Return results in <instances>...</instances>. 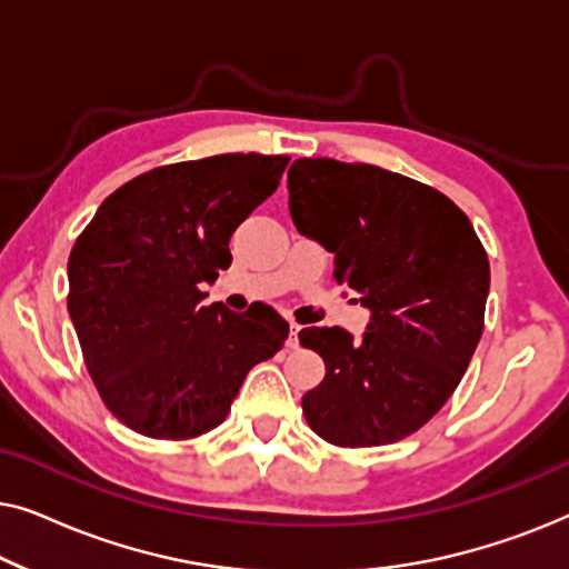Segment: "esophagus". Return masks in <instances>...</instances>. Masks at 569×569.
<instances>
[{"instance_id":"34e87169","label":"esophagus","mask_w":569,"mask_h":569,"mask_svg":"<svg viewBox=\"0 0 569 569\" xmlns=\"http://www.w3.org/2000/svg\"><path fill=\"white\" fill-rule=\"evenodd\" d=\"M298 333H300V326L298 323H290V333H287V347L290 349H298Z\"/></svg>"}]
</instances>
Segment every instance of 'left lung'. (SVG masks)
<instances>
[{
  "instance_id": "obj_1",
  "label": "left lung",
  "mask_w": 569,
  "mask_h": 569,
  "mask_svg": "<svg viewBox=\"0 0 569 569\" xmlns=\"http://www.w3.org/2000/svg\"><path fill=\"white\" fill-rule=\"evenodd\" d=\"M287 189L295 228L333 253V277L372 310L362 341L339 326L298 333L326 362L302 415L339 448L403 440L442 409L479 345L485 246L446 193L378 166L302 158Z\"/></svg>"
}]
</instances>
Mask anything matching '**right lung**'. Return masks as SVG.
<instances>
[{
    "mask_svg": "<svg viewBox=\"0 0 569 569\" xmlns=\"http://www.w3.org/2000/svg\"><path fill=\"white\" fill-rule=\"evenodd\" d=\"M287 154L170 162L116 189L69 253L67 308L108 411L154 440L224 422L248 370L284 347L290 323L256 302L201 306L228 269L230 236L277 191Z\"/></svg>",
    "mask_w": 569,
    "mask_h": 569,
    "instance_id": "right-lung-1",
    "label": "right lung"
}]
</instances>
